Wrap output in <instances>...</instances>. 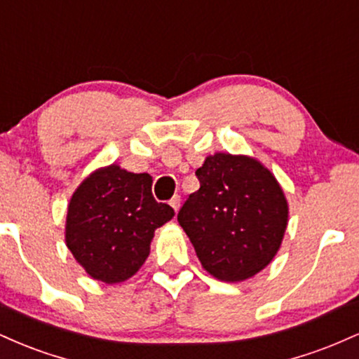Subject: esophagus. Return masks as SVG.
Instances as JSON below:
<instances>
[{
	"instance_id": "esophagus-1",
	"label": "esophagus",
	"mask_w": 359,
	"mask_h": 359,
	"mask_svg": "<svg viewBox=\"0 0 359 359\" xmlns=\"http://www.w3.org/2000/svg\"><path fill=\"white\" fill-rule=\"evenodd\" d=\"M168 204H170L172 208H174V211L177 212V211H179V208H180V197L174 196L170 201H168Z\"/></svg>"
}]
</instances>
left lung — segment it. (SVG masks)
I'll use <instances>...</instances> for the list:
<instances>
[{"label": "left lung", "instance_id": "1", "mask_svg": "<svg viewBox=\"0 0 359 359\" xmlns=\"http://www.w3.org/2000/svg\"><path fill=\"white\" fill-rule=\"evenodd\" d=\"M192 192L177 219L205 271L243 282L262 271L282 245L288 204L266 167L246 155L214 154L196 170Z\"/></svg>", "mask_w": 359, "mask_h": 359}]
</instances>
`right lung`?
Wrapping results in <instances>:
<instances>
[{
  "mask_svg": "<svg viewBox=\"0 0 359 359\" xmlns=\"http://www.w3.org/2000/svg\"><path fill=\"white\" fill-rule=\"evenodd\" d=\"M174 214L155 201L150 175L113 163L94 170L72 194L65 243L89 277L113 285L142 269L155 229Z\"/></svg>",
  "mask_w": 359,
  "mask_h": 359,
  "instance_id": "add662e5",
  "label": "right lung"
}]
</instances>
